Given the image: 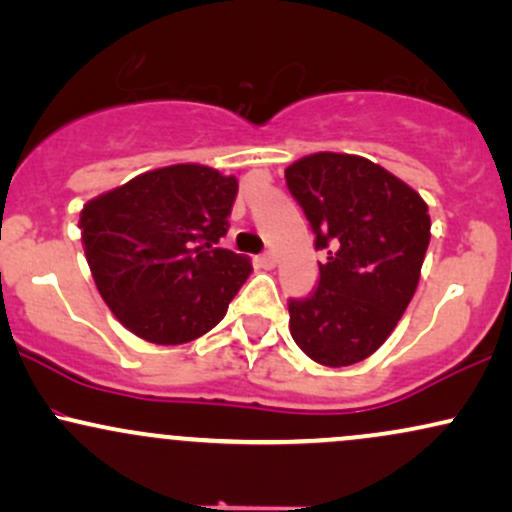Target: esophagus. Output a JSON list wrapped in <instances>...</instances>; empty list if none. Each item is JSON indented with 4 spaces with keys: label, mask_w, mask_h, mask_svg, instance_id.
<instances>
[{
    "label": "esophagus",
    "mask_w": 512,
    "mask_h": 512,
    "mask_svg": "<svg viewBox=\"0 0 512 512\" xmlns=\"http://www.w3.org/2000/svg\"><path fill=\"white\" fill-rule=\"evenodd\" d=\"M255 262L260 264L262 269H274V267H276V257H274V252H264V255L257 257Z\"/></svg>",
    "instance_id": "esophagus-1"
}]
</instances>
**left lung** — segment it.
<instances>
[{
  "label": "left lung",
  "mask_w": 512,
  "mask_h": 512,
  "mask_svg": "<svg viewBox=\"0 0 512 512\" xmlns=\"http://www.w3.org/2000/svg\"><path fill=\"white\" fill-rule=\"evenodd\" d=\"M327 250L317 289L289 303V330L305 356L342 368L385 344L419 286L431 216L407 182L363 156L320 151L284 173Z\"/></svg>",
  "instance_id": "left-lung-1"
}]
</instances>
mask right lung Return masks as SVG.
I'll use <instances>...</instances> for the list:
<instances>
[{
  "mask_svg": "<svg viewBox=\"0 0 512 512\" xmlns=\"http://www.w3.org/2000/svg\"><path fill=\"white\" fill-rule=\"evenodd\" d=\"M238 180L199 163L137 175L81 209V243L96 289L129 332L161 346L192 342L226 315L252 272L216 248Z\"/></svg>",
  "mask_w": 512,
  "mask_h": 512,
  "instance_id": "1",
  "label": "right lung"
}]
</instances>
